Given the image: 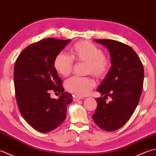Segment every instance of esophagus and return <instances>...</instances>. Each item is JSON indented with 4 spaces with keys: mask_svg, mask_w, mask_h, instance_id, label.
<instances>
[{
    "mask_svg": "<svg viewBox=\"0 0 156 156\" xmlns=\"http://www.w3.org/2000/svg\"><path fill=\"white\" fill-rule=\"evenodd\" d=\"M81 99H84L83 97H79V96H76V97L74 98V101H78L79 100H81Z\"/></svg>",
    "mask_w": 156,
    "mask_h": 156,
    "instance_id": "esophagus-1",
    "label": "esophagus"
}]
</instances>
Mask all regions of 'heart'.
I'll use <instances>...</instances> for the list:
<instances>
[{
  "mask_svg": "<svg viewBox=\"0 0 156 156\" xmlns=\"http://www.w3.org/2000/svg\"><path fill=\"white\" fill-rule=\"evenodd\" d=\"M71 57L59 53L55 58L54 66L59 74L68 76L74 67L76 61L87 63V73L98 78H103L111 68L110 59L98 46L87 41H80L70 49ZM95 86V81L90 77L74 76L65 82V87L69 92L78 96H86Z\"/></svg>",
  "mask_w": 156,
  "mask_h": 156,
  "instance_id": "1",
  "label": "heart"
}]
</instances>
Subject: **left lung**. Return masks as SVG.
<instances>
[{
	"label": "left lung",
	"instance_id": "8db88e82",
	"mask_svg": "<svg viewBox=\"0 0 156 156\" xmlns=\"http://www.w3.org/2000/svg\"><path fill=\"white\" fill-rule=\"evenodd\" d=\"M94 41L108 49L112 64L97 90L112 101L107 103L102 97L96 98L98 105L92 119L101 129L113 131L127 122L137 107L143 89L144 66L130 46L112 39Z\"/></svg>",
	"mask_w": 156,
	"mask_h": 156
}]
</instances>
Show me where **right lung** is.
I'll return each mask as SVG.
<instances>
[{
  "instance_id": "add662e5",
  "label": "right lung",
  "mask_w": 156,
  "mask_h": 156,
  "mask_svg": "<svg viewBox=\"0 0 156 156\" xmlns=\"http://www.w3.org/2000/svg\"><path fill=\"white\" fill-rule=\"evenodd\" d=\"M70 40L42 39L26 48L14 67L16 100L23 117L41 133L54 130L66 117L72 94L64 92L62 81L54 66L55 58ZM61 95L52 99L50 92Z\"/></svg>"
}]
</instances>
